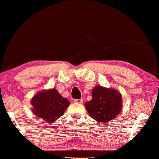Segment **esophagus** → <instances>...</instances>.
Listing matches in <instances>:
<instances>
[{
	"instance_id": "esophagus-1",
	"label": "esophagus",
	"mask_w": 159,
	"mask_h": 159,
	"mask_svg": "<svg viewBox=\"0 0 159 159\" xmlns=\"http://www.w3.org/2000/svg\"><path fill=\"white\" fill-rule=\"evenodd\" d=\"M73 102L75 103H79V104H82L83 103V99H74Z\"/></svg>"
}]
</instances>
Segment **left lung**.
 <instances>
[{"label": "left lung", "instance_id": "1", "mask_svg": "<svg viewBox=\"0 0 159 159\" xmlns=\"http://www.w3.org/2000/svg\"><path fill=\"white\" fill-rule=\"evenodd\" d=\"M89 115L98 122H109L119 115L122 96L115 89L97 86L92 90V99L85 103Z\"/></svg>", "mask_w": 159, "mask_h": 159}]
</instances>
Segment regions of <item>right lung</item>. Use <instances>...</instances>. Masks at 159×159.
<instances>
[{"label":"right lung","instance_id":"1","mask_svg":"<svg viewBox=\"0 0 159 159\" xmlns=\"http://www.w3.org/2000/svg\"><path fill=\"white\" fill-rule=\"evenodd\" d=\"M31 104L35 115L48 122H53L63 115L70 102L52 89L38 93Z\"/></svg>","mask_w":159,"mask_h":159}]
</instances>
